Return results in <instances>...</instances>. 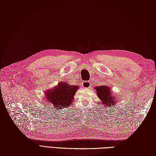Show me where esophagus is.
<instances>
[{
	"mask_svg": "<svg viewBox=\"0 0 156 156\" xmlns=\"http://www.w3.org/2000/svg\"><path fill=\"white\" fill-rule=\"evenodd\" d=\"M91 83L89 82V81H85V82H83L82 84V86L83 88H89V87H91Z\"/></svg>",
	"mask_w": 156,
	"mask_h": 156,
	"instance_id": "obj_1",
	"label": "esophagus"
}]
</instances>
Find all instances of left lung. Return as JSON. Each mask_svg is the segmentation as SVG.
<instances>
[{"mask_svg": "<svg viewBox=\"0 0 156 156\" xmlns=\"http://www.w3.org/2000/svg\"><path fill=\"white\" fill-rule=\"evenodd\" d=\"M95 89L97 90V94L99 97V99L101 100V103L99 104V107H106V106H111L114 105L116 101V97H114L111 94L110 87L105 85L99 87H96Z\"/></svg>", "mask_w": 156, "mask_h": 156, "instance_id": "1", "label": "left lung"}]
</instances>
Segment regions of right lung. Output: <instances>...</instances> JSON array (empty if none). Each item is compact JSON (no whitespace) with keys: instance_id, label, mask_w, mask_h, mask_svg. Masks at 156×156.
<instances>
[{"instance_id":"add662e5","label":"right lung","mask_w":156,"mask_h":156,"mask_svg":"<svg viewBox=\"0 0 156 156\" xmlns=\"http://www.w3.org/2000/svg\"><path fill=\"white\" fill-rule=\"evenodd\" d=\"M78 89L76 85H69L61 82L52 90L46 91V101L50 102L56 108L67 107L73 101L74 96Z\"/></svg>"}]
</instances>
